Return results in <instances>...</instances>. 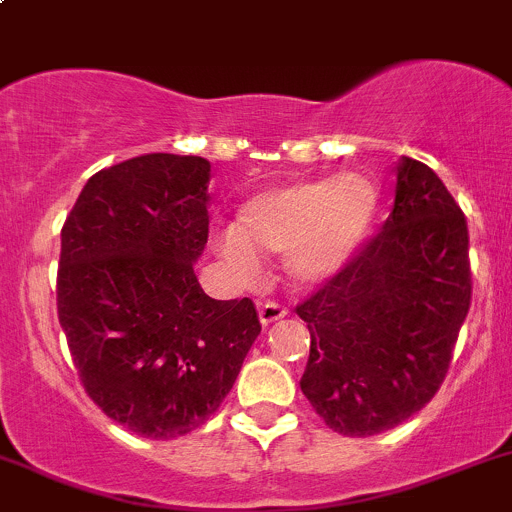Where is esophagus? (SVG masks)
<instances>
[{"mask_svg": "<svg viewBox=\"0 0 512 512\" xmlns=\"http://www.w3.org/2000/svg\"><path fill=\"white\" fill-rule=\"evenodd\" d=\"M287 317V307H282L280 302H262L260 304V322L262 324H272L277 319Z\"/></svg>", "mask_w": 512, "mask_h": 512, "instance_id": "esophagus-1", "label": "esophagus"}]
</instances>
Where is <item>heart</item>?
I'll list each match as a JSON object with an SVG mask.
<instances>
[{
  "label": "heart",
  "instance_id": "b5f03b06",
  "mask_svg": "<svg viewBox=\"0 0 512 512\" xmlns=\"http://www.w3.org/2000/svg\"><path fill=\"white\" fill-rule=\"evenodd\" d=\"M379 188L366 175L289 180L252 195L240 208V230L220 237V252L240 275L260 272V255H285L299 285H319L347 267L369 235Z\"/></svg>",
  "mask_w": 512,
  "mask_h": 512
}]
</instances>
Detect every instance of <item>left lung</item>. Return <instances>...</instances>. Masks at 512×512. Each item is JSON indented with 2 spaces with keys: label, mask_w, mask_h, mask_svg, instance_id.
Here are the masks:
<instances>
[{
  "label": "left lung",
  "mask_w": 512,
  "mask_h": 512,
  "mask_svg": "<svg viewBox=\"0 0 512 512\" xmlns=\"http://www.w3.org/2000/svg\"><path fill=\"white\" fill-rule=\"evenodd\" d=\"M471 294L466 215L426 163L404 158L381 232L297 304L312 409L352 438L421 411L446 379Z\"/></svg>",
  "instance_id": "left-lung-1"
}]
</instances>
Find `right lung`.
<instances>
[{"mask_svg":"<svg viewBox=\"0 0 512 512\" xmlns=\"http://www.w3.org/2000/svg\"><path fill=\"white\" fill-rule=\"evenodd\" d=\"M210 163L146 153L98 170L61 227L56 309L81 386L128 431L170 441L230 394L260 334L252 299H213Z\"/></svg>","mask_w":512,"mask_h":512,"instance_id":"right-lung-1","label":"right lung"}]
</instances>
